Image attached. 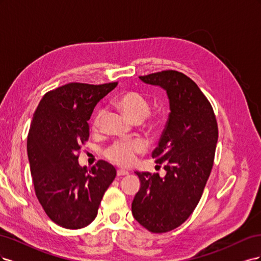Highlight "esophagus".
<instances>
[{
  "label": "esophagus",
  "instance_id": "34e87169",
  "mask_svg": "<svg viewBox=\"0 0 261 261\" xmlns=\"http://www.w3.org/2000/svg\"><path fill=\"white\" fill-rule=\"evenodd\" d=\"M127 174H128V172H127V171L122 170V169L117 170V176H124V175H127Z\"/></svg>",
  "mask_w": 261,
  "mask_h": 261
}]
</instances>
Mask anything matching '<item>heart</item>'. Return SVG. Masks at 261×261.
Listing matches in <instances>:
<instances>
[{
  "label": "heart",
  "instance_id": "heart-1",
  "mask_svg": "<svg viewBox=\"0 0 261 261\" xmlns=\"http://www.w3.org/2000/svg\"><path fill=\"white\" fill-rule=\"evenodd\" d=\"M116 106L118 109L130 118L132 121L140 123L145 118L147 124L151 127H156L163 122L162 113H150V102L143 93L138 91H128L123 93L116 100ZM105 115L103 110L99 111L94 115L91 128L93 132H98L101 126L102 117ZM145 150V145L139 140H128V141H115L111 146L106 149V156L112 162L122 165V167H128L136 160L137 154L141 153Z\"/></svg>",
  "mask_w": 261,
  "mask_h": 261
}]
</instances>
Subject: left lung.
Here are the masks:
<instances>
[{
    "mask_svg": "<svg viewBox=\"0 0 261 261\" xmlns=\"http://www.w3.org/2000/svg\"><path fill=\"white\" fill-rule=\"evenodd\" d=\"M139 78L167 90L171 112L152 151L167 174L136 172L141 184L132 212L148 231L165 233L183 224L201 198L215 160L218 123L209 100L185 74L169 69Z\"/></svg>",
    "mask_w": 261,
    "mask_h": 261,
    "instance_id": "obj_1",
    "label": "left lung"
}]
</instances>
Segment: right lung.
Here are the masks:
<instances>
[{
    "label": "right lung",
    "instance_id": "1",
    "mask_svg": "<svg viewBox=\"0 0 261 261\" xmlns=\"http://www.w3.org/2000/svg\"><path fill=\"white\" fill-rule=\"evenodd\" d=\"M116 86L69 83L46 92L34 113L27 152L35 193L46 216L68 230L92 222L116 176L103 160L89 170L78 163L93 109Z\"/></svg>",
    "mask_w": 261,
    "mask_h": 261
}]
</instances>
